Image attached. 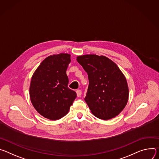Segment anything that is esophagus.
<instances>
[{
    "label": "esophagus",
    "mask_w": 159,
    "mask_h": 159,
    "mask_svg": "<svg viewBox=\"0 0 159 159\" xmlns=\"http://www.w3.org/2000/svg\"><path fill=\"white\" fill-rule=\"evenodd\" d=\"M76 93H77V96L78 97H81L82 92L80 90H76Z\"/></svg>",
    "instance_id": "esophagus-1"
}]
</instances>
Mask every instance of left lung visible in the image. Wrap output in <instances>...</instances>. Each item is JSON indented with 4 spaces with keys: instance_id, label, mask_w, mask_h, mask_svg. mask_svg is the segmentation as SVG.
Returning <instances> with one entry per match:
<instances>
[{
    "instance_id": "obj_1",
    "label": "left lung",
    "mask_w": 159,
    "mask_h": 159,
    "mask_svg": "<svg viewBox=\"0 0 159 159\" xmlns=\"http://www.w3.org/2000/svg\"><path fill=\"white\" fill-rule=\"evenodd\" d=\"M89 80L84 100L97 117L108 120L124 109L129 97L126 78L111 59L95 54L77 57Z\"/></svg>"
}]
</instances>
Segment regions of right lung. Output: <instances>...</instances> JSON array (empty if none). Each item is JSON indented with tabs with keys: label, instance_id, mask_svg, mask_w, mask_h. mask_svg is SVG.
Instances as JSON below:
<instances>
[{
	"label": "right lung",
	"instance_id": "right-lung-1",
	"mask_svg": "<svg viewBox=\"0 0 159 159\" xmlns=\"http://www.w3.org/2000/svg\"><path fill=\"white\" fill-rule=\"evenodd\" d=\"M70 62L68 54L50 56L42 62L31 78V102L40 114L50 120L65 116L77 97L67 86L66 70Z\"/></svg>",
	"mask_w": 159,
	"mask_h": 159
}]
</instances>
